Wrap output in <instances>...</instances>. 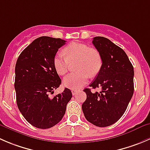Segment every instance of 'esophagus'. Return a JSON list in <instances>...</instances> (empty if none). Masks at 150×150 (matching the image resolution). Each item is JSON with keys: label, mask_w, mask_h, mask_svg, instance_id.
I'll return each instance as SVG.
<instances>
[{"label": "esophagus", "mask_w": 150, "mask_h": 150, "mask_svg": "<svg viewBox=\"0 0 150 150\" xmlns=\"http://www.w3.org/2000/svg\"><path fill=\"white\" fill-rule=\"evenodd\" d=\"M77 92H78V91H77V90H75V89L72 90V94H73V95H75V94H77Z\"/></svg>", "instance_id": "esophagus-1"}]
</instances>
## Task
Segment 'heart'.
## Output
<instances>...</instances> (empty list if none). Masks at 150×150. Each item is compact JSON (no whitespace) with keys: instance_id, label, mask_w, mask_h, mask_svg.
Wrapping results in <instances>:
<instances>
[{"instance_id":"1","label":"heart","mask_w":150,"mask_h":150,"mask_svg":"<svg viewBox=\"0 0 150 150\" xmlns=\"http://www.w3.org/2000/svg\"><path fill=\"white\" fill-rule=\"evenodd\" d=\"M65 56L59 53L53 59V67L59 75L68 72L70 64L76 63L78 72L65 77L63 85L71 89H80L88 81L89 76H95L103 65V59L97 50L82 43L72 42L64 49Z\"/></svg>"}]
</instances>
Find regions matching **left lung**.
<instances>
[{
  "label": "left lung",
  "instance_id": "left-lung-1",
  "mask_svg": "<svg viewBox=\"0 0 150 150\" xmlns=\"http://www.w3.org/2000/svg\"><path fill=\"white\" fill-rule=\"evenodd\" d=\"M92 43L103 65L89 86L101 87L102 91L92 93L85 88L87 97L82 110L87 121L103 127L117 122L125 112L134 91V70L125 52L108 39L96 36Z\"/></svg>",
  "mask_w": 150,
  "mask_h": 150
}]
</instances>
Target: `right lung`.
Segmentation results:
<instances>
[{
    "instance_id": "add662e5",
    "label": "right lung",
    "mask_w": 150,
    "mask_h": 150,
    "mask_svg": "<svg viewBox=\"0 0 150 150\" xmlns=\"http://www.w3.org/2000/svg\"><path fill=\"white\" fill-rule=\"evenodd\" d=\"M65 42L59 38L39 37L23 50L16 63L17 106L24 118L37 128H50L58 124L72 98L67 88L53 97H49V93L62 83L53 67V59Z\"/></svg>"
}]
</instances>
